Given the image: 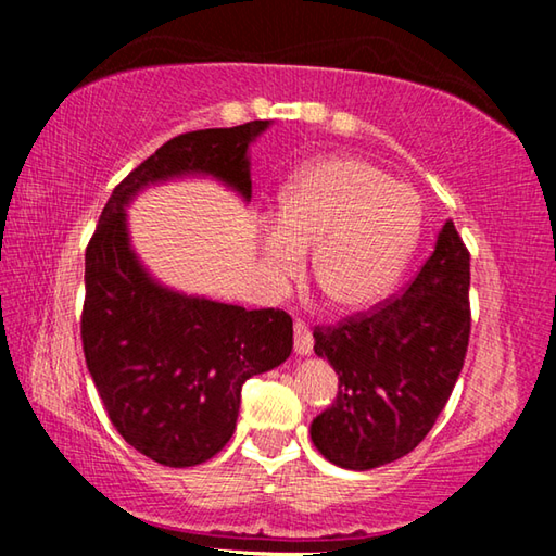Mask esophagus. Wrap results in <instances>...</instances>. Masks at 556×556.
Segmentation results:
<instances>
[{"instance_id":"1","label":"esophagus","mask_w":556,"mask_h":556,"mask_svg":"<svg viewBox=\"0 0 556 556\" xmlns=\"http://www.w3.org/2000/svg\"><path fill=\"white\" fill-rule=\"evenodd\" d=\"M294 351L296 355H308L314 351V336L304 321L294 324Z\"/></svg>"}]
</instances>
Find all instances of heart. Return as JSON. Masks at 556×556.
Here are the masks:
<instances>
[{"instance_id": "1", "label": "heart", "mask_w": 556, "mask_h": 556, "mask_svg": "<svg viewBox=\"0 0 556 556\" xmlns=\"http://www.w3.org/2000/svg\"><path fill=\"white\" fill-rule=\"evenodd\" d=\"M421 199L365 159L331 154L308 162L281 188L277 223L260 248L277 279L304 269L314 248V281L343 314L365 312L397 287L417 248Z\"/></svg>"}]
</instances>
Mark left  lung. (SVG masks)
Segmentation results:
<instances>
[{
    "label": "left lung",
    "instance_id": "1",
    "mask_svg": "<svg viewBox=\"0 0 556 556\" xmlns=\"http://www.w3.org/2000/svg\"><path fill=\"white\" fill-rule=\"evenodd\" d=\"M470 255L454 223L402 296L316 328L314 351L338 372V397L312 421L321 456L348 470L392 464L421 444L464 368Z\"/></svg>",
    "mask_w": 556,
    "mask_h": 556
}]
</instances>
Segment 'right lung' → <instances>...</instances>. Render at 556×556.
Returning <instances> with one entry per match:
<instances>
[{
	"label": "right lung",
	"instance_id": "add662e5",
	"mask_svg": "<svg viewBox=\"0 0 556 556\" xmlns=\"http://www.w3.org/2000/svg\"><path fill=\"white\" fill-rule=\"evenodd\" d=\"M269 125L168 139L112 191L86 250L88 370L122 439L162 466H199L228 444L244 380L285 363L294 331L279 308L248 312L154 279L131 248L127 205L144 188L186 176H211L248 203V152Z\"/></svg>",
	"mask_w": 556,
	"mask_h": 556
}]
</instances>
